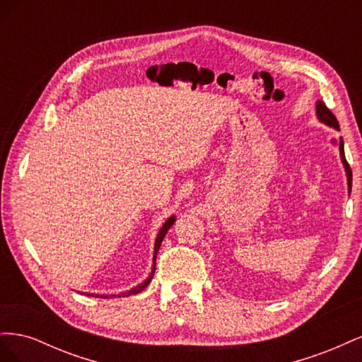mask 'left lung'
I'll return each instance as SVG.
<instances>
[{"label":"left lung","mask_w":362,"mask_h":362,"mask_svg":"<svg viewBox=\"0 0 362 362\" xmlns=\"http://www.w3.org/2000/svg\"><path fill=\"white\" fill-rule=\"evenodd\" d=\"M315 116H317V119H319V122L325 124L326 127H331V128L339 131L338 120H337L335 116L329 112V108H327V107L325 105L323 101H317V103H315ZM331 144L335 145V146H338L339 158H341L343 168H344L346 177H347V193L350 194V192H352V170H350L349 163L346 161V157H344V141H343V137H339L338 140L332 139Z\"/></svg>","instance_id":"1"}]
</instances>
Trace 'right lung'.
I'll use <instances>...</instances> for the list:
<instances>
[{
    "label": "right lung",
    "instance_id": "add662e5",
    "mask_svg": "<svg viewBox=\"0 0 362 362\" xmlns=\"http://www.w3.org/2000/svg\"><path fill=\"white\" fill-rule=\"evenodd\" d=\"M175 221H177V217L175 216H170L166 222L163 223V226L160 228V231H158V234H157V238H156V245H154V257H152V270H151V273L148 275V278L141 282V284H139V286H136V287H133L131 290H128V291H124V293H119V294H90V293H87V296H95V298H104V299H107V298H125V296H133V294H137V293H140V291H144L148 286H149V282L152 281V276H154V273H156V258H157V252H158V249H160V246H161V242H163V238H164V235H166V233L169 231V228L175 223Z\"/></svg>",
    "mask_w": 362,
    "mask_h": 362
}]
</instances>
